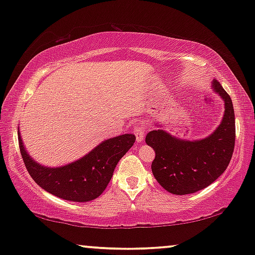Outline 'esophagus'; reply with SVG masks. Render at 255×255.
<instances>
[{
    "mask_svg": "<svg viewBox=\"0 0 255 255\" xmlns=\"http://www.w3.org/2000/svg\"><path fill=\"white\" fill-rule=\"evenodd\" d=\"M132 131L135 135V139H137L138 142H140L144 140V133H145V128L142 125L140 124H135L133 128H132Z\"/></svg>",
    "mask_w": 255,
    "mask_h": 255,
    "instance_id": "1",
    "label": "esophagus"
}]
</instances>
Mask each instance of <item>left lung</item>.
I'll use <instances>...</instances> for the list:
<instances>
[{
	"instance_id": "8db88e82",
	"label": "left lung",
	"mask_w": 255,
	"mask_h": 255,
	"mask_svg": "<svg viewBox=\"0 0 255 255\" xmlns=\"http://www.w3.org/2000/svg\"><path fill=\"white\" fill-rule=\"evenodd\" d=\"M212 88L223 97L225 113L214 133L202 140H182L163 130L146 135V144L155 151L152 173L160 186L174 195L193 194L218 179L231 161L236 141L232 100L217 80Z\"/></svg>"
}]
</instances>
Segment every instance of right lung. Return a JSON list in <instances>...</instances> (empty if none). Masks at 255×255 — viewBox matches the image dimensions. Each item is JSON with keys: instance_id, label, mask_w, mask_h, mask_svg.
I'll return each mask as SVG.
<instances>
[{"instance_id": "1", "label": "right lung", "mask_w": 255, "mask_h": 255, "mask_svg": "<svg viewBox=\"0 0 255 255\" xmlns=\"http://www.w3.org/2000/svg\"><path fill=\"white\" fill-rule=\"evenodd\" d=\"M134 141V134L118 135L103 141L78 161L48 168L30 158L18 137L24 165L34 182L54 196L74 202H88L99 197L110 182L118 161Z\"/></svg>"}]
</instances>
